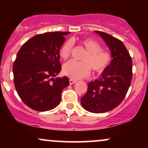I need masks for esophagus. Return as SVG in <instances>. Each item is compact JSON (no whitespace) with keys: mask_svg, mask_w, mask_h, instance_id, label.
Returning a JSON list of instances; mask_svg holds the SVG:
<instances>
[{"mask_svg":"<svg viewBox=\"0 0 148 148\" xmlns=\"http://www.w3.org/2000/svg\"><path fill=\"white\" fill-rule=\"evenodd\" d=\"M76 82V80H74V79H69V84L70 85H72V84H75V83Z\"/></svg>","mask_w":148,"mask_h":148,"instance_id":"1","label":"esophagus"}]
</instances>
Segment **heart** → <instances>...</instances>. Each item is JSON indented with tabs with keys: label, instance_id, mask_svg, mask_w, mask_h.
<instances>
[{
	"label": "heart",
	"instance_id": "obj_1",
	"mask_svg": "<svg viewBox=\"0 0 148 148\" xmlns=\"http://www.w3.org/2000/svg\"><path fill=\"white\" fill-rule=\"evenodd\" d=\"M79 45L86 49L83 54L81 62L69 60L64 64L62 72L64 75L72 79H79L88 76L90 68L95 72L104 70L110 64L111 56L110 53L101 49L97 42L91 38L81 39ZM74 43L72 40H67L60 49V56L64 60L69 57L72 53Z\"/></svg>",
	"mask_w": 148,
	"mask_h": 148
}]
</instances>
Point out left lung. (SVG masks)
Here are the masks:
<instances>
[{
  "instance_id": "left-lung-1",
  "label": "left lung",
  "mask_w": 148,
  "mask_h": 148,
  "mask_svg": "<svg viewBox=\"0 0 148 148\" xmlns=\"http://www.w3.org/2000/svg\"><path fill=\"white\" fill-rule=\"evenodd\" d=\"M106 42L112 60L99 79L88 84L81 99L86 111L95 113L111 111L123 101L132 79V60L123 42L101 31H95Z\"/></svg>"
}]
</instances>
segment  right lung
<instances>
[{
	"label": "right lung",
	"mask_w": 148,
	"mask_h": 148,
	"mask_svg": "<svg viewBox=\"0 0 148 148\" xmlns=\"http://www.w3.org/2000/svg\"><path fill=\"white\" fill-rule=\"evenodd\" d=\"M69 32H49L35 35L22 45L14 64V84L23 102L33 110L47 111L60 102L61 93L69 85L61 70L60 50Z\"/></svg>",
	"instance_id": "obj_1"
}]
</instances>
